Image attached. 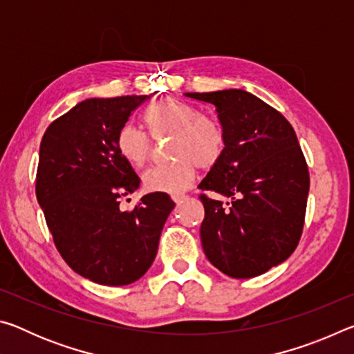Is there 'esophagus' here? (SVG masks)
I'll return each instance as SVG.
<instances>
[{
	"label": "esophagus",
	"instance_id": "34e87169",
	"mask_svg": "<svg viewBox=\"0 0 354 354\" xmlns=\"http://www.w3.org/2000/svg\"><path fill=\"white\" fill-rule=\"evenodd\" d=\"M185 200H187V196H185V195H176V196H173V201H175L176 205H181V203H184Z\"/></svg>",
	"mask_w": 354,
	"mask_h": 354
}]
</instances>
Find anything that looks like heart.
<instances>
[{
    "label": "heart",
    "instance_id": "obj_1",
    "mask_svg": "<svg viewBox=\"0 0 354 354\" xmlns=\"http://www.w3.org/2000/svg\"><path fill=\"white\" fill-rule=\"evenodd\" d=\"M143 120L154 139L171 137V162L151 167L143 173V187L148 192L181 195L194 184L198 165L209 169L221 158L225 148L221 129L183 101L160 100L148 107ZM117 148L134 167L145 165L153 153L149 137L131 123L118 131Z\"/></svg>",
    "mask_w": 354,
    "mask_h": 354
}]
</instances>
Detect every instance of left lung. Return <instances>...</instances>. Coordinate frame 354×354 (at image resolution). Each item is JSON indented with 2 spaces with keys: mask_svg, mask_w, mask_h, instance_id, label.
I'll return each instance as SVG.
<instances>
[{
  "mask_svg": "<svg viewBox=\"0 0 354 354\" xmlns=\"http://www.w3.org/2000/svg\"><path fill=\"white\" fill-rule=\"evenodd\" d=\"M215 107L225 148L198 187L205 254L231 278H253L284 262L299 242L309 171L292 124L253 93L227 88L184 93Z\"/></svg>",
  "mask_w": 354,
  "mask_h": 354,
  "instance_id": "8db88e82",
  "label": "left lung"
}]
</instances>
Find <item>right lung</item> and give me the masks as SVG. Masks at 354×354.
Wrapping results in <instances>:
<instances>
[{"label": "right lung", "mask_w": 354, "mask_h": 354, "mask_svg": "<svg viewBox=\"0 0 354 354\" xmlns=\"http://www.w3.org/2000/svg\"><path fill=\"white\" fill-rule=\"evenodd\" d=\"M148 97L88 98L55 120L40 143L35 195L56 248L82 278L134 283L151 267L165 220L167 194H148L133 211L120 200L140 178L117 148L118 131Z\"/></svg>", "instance_id": "obj_1"}]
</instances>
